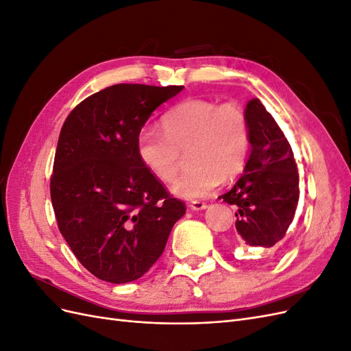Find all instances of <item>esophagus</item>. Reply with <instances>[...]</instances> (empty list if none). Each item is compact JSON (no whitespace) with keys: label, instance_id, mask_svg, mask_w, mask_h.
<instances>
[{"label":"esophagus","instance_id":"34e87169","mask_svg":"<svg viewBox=\"0 0 351 351\" xmlns=\"http://www.w3.org/2000/svg\"><path fill=\"white\" fill-rule=\"evenodd\" d=\"M189 208L193 209V210H204L208 208V205L205 204V202H200V200H193L190 202L189 204Z\"/></svg>","mask_w":351,"mask_h":351}]
</instances>
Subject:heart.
<instances>
[{
  "label": "heart",
  "instance_id": "1",
  "mask_svg": "<svg viewBox=\"0 0 351 351\" xmlns=\"http://www.w3.org/2000/svg\"><path fill=\"white\" fill-rule=\"evenodd\" d=\"M164 132L143 129L136 152L143 167L161 182H171L189 154L192 168L171 184V192L187 200L210 195L222 180L239 176L250 151L249 121L234 102L186 99L169 110Z\"/></svg>",
  "mask_w": 351,
  "mask_h": 351
}]
</instances>
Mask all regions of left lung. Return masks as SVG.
<instances>
[{"mask_svg": "<svg viewBox=\"0 0 351 351\" xmlns=\"http://www.w3.org/2000/svg\"><path fill=\"white\" fill-rule=\"evenodd\" d=\"M244 114L250 130V154L243 176L219 196L236 205L237 241L249 247H272L289 230L299 202V173L289 141L258 98Z\"/></svg>", "mask_w": 351, "mask_h": 351, "instance_id": "1", "label": "left lung"}]
</instances>
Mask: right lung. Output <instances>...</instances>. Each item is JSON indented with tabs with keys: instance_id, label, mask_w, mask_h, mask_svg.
<instances>
[{
	"instance_id": "right-lung-1",
	"label": "right lung",
	"mask_w": 351,
	"mask_h": 351,
	"mask_svg": "<svg viewBox=\"0 0 351 351\" xmlns=\"http://www.w3.org/2000/svg\"><path fill=\"white\" fill-rule=\"evenodd\" d=\"M183 88L112 84L82 101L62 124L52 208L73 253L102 281L141 278L186 214L183 202L169 196L136 152L147 119Z\"/></svg>"
}]
</instances>
